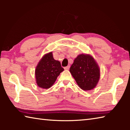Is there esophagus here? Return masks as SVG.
<instances>
[{
  "instance_id": "1",
  "label": "esophagus",
  "mask_w": 130,
  "mask_h": 130,
  "mask_svg": "<svg viewBox=\"0 0 130 130\" xmlns=\"http://www.w3.org/2000/svg\"><path fill=\"white\" fill-rule=\"evenodd\" d=\"M69 68H70V65H68L67 67H66L64 68V69L65 70H68V69H69Z\"/></svg>"
}]
</instances>
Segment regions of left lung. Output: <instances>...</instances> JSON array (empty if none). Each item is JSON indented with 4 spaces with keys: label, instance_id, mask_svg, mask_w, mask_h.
<instances>
[{
    "label": "left lung",
    "instance_id": "8db88e82",
    "mask_svg": "<svg viewBox=\"0 0 130 130\" xmlns=\"http://www.w3.org/2000/svg\"><path fill=\"white\" fill-rule=\"evenodd\" d=\"M69 71L79 87L84 91L93 89L99 80V67L89 54L78 55L74 60Z\"/></svg>",
    "mask_w": 130,
    "mask_h": 130
}]
</instances>
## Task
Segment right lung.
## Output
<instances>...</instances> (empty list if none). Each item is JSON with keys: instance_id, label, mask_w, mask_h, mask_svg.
Returning <instances> with one entry per match:
<instances>
[{"instance_id": "obj_1", "label": "right lung", "mask_w": 130, "mask_h": 130, "mask_svg": "<svg viewBox=\"0 0 130 130\" xmlns=\"http://www.w3.org/2000/svg\"><path fill=\"white\" fill-rule=\"evenodd\" d=\"M63 70L60 61L54 59L52 52L45 54L39 61L35 70L37 85L41 88H49Z\"/></svg>"}]
</instances>
